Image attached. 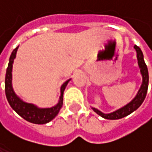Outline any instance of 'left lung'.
Returning <instances> with one entry per match:
<instances>
[{"mask_svg": "<svg viewBox=\"0 0 152 152\" xmlns=\"http://www.w3.org/2000/svg\"><path fill=\"white\" fill-rule=\"evenodd\" d=\"M134 48L137 51V63H138V67L140 69V73L142 75V84L140 86V89L138 90L135 98L129 103H128L126 106H122L120 109H118V110H116L114 112H112L110 113H105L99 111L97 108L91 107L96 113H98L99 116L103 117L104 119H106V120H118V119H121L123 117H126V116L129 115L130 113H132L134 111H136L137 108L142 104V102H143V100H144V99L146 97L147 91H148V85H149L148 69H147V66H146V64L144 62L143 54H142V52L140 49V47L135 46Z\"/></svg>", "mask_w": 152, "mask_h": 152, "instance_id": "8db88e82", "label": "left lung"}]
</instances>
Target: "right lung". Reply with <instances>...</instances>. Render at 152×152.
Instances as JSON below:
<instances>
[{
	"mask_svg": "<svg viewBox=\"0 0 152 152\" xmlns=\"http://www.w3.org/2000/svg\"><path fill=\"white\" fill-rule=\"evenodd\" d=\"M18 46L13 50L10 55L8 69L6 71L5 93L8 102L12 107V109L27 121L34 124H46L47 122L51 121L53 118H55L56 115L59 113L61 106L63 105V92L69 82L71 79L67 80L61 86V96L59 98L58 103L55 106L52 107H46V108H40L34 104L24 102L15 94L12 86V69H13V63L16 56Z\"/></svg>",
	"mask_w": 152,
	"mask_h": 152,
	"instance_id": "obj_1",
	"label": "right lung"
}]
</instances>
